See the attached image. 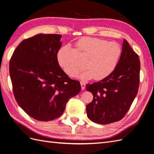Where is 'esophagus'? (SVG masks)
Here are the masks:
<instances>
[{
	"label": "esophagus",
	"instance_id": "34e87169",
	"mask_svg": "<svg viewBox=\"0 0 154 154\" xmlns=\"http://www.w3.org/2000/svg\"><path fill=\"white\" fill-rule=\"evenodd\" d=\"M81 88H82V90H84V88H85V86H86V85H85V83H84V82H81Z\"/></svg>",
	"mask_w": 154,
	"mask_h": 154
}]
</instances>
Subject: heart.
Masks as SVG:
<instances>
[{
	"label": "heart",
	"instance_id": "heart-1",
	"mask_svg": "<svg viewBox=\"0 0 154 154\" xmlns=\"http://www.w3.org/2000/svg\"><path fill=\"white\" fill-rule=\"evenodd\" d=\"M76 47L83 57L86 59L88 69L78 76L82 80L93 77L96 80H101L109 75L116 68L122 52L119 43L97 38H82L77 42ZM70 53L68 46L62 47L57 54V61L63 72L73 77L83 67L72 61L69 57Z\"/></svg>",
	"mask_w": 154,
	"mask_h": 154
}]
</instances>
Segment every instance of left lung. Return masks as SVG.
Here are the masks:
<instances>
[{
	"mask_svg": "<svg viewBox=\"0 0 154 154\" xmlns=\"http://www.w3.org/2000/svg\"><path fill=\"white\" fill-rule=\"evenodd\" d=\"M140 61L126 39L116 68L102 80L87 84L86 89L93 99L86 106L88 118L106 125L125 116L136 98L140 85Z\"/></svg>",
	"mask_w": 154,
	"mask_h": 154,
	"instance_id": "left-lung-1",
	"label": "left lung"
}]
</instances>
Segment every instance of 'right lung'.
<instances>
[{"instance_id":"add662e5","label":"right lung","mask_w":154,"mask_h":154,"mask_svg":"<svg viewBox=\"0 0 154 154\" xmlns=\"http://www.w3.org/2000/svg\"><path fill=\"white\" fill-rule=\"evenodd\" d=\"M61 34H39L25 39L9 61L14 98L29 116L39 121L61 116L66 104L81 90L59 65Z\"/></svg>"}]
</instances>
